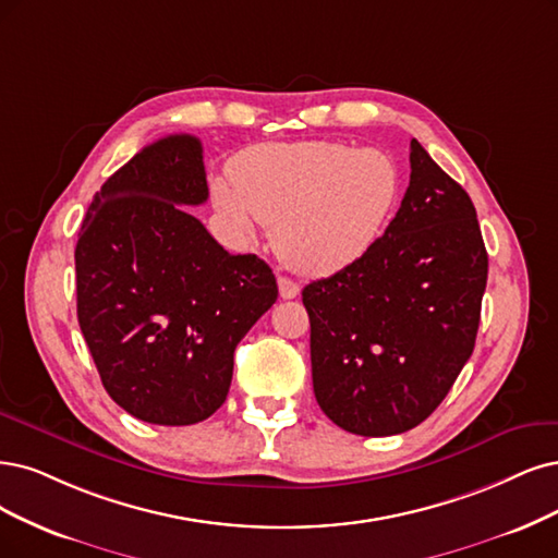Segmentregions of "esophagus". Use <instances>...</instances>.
Here are the masks:
<instances>
[{"mask_svg":"<svg viewBox=\"0 0 558 558\" xmlns=\"http://www.w3.org/2000/svg\"><path fill=\"white\" fill-rule=\"evenodd\" d=\"M278 290H280V296H282V299H294V296L299 294V284H296L294 280H290V278L280 276V278H278Z\"/></svg>","mask_w":558,"mask_h":558,"instance_id":"obj_1","label":"esophagus"}]
</instances>
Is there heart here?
Returning <instances> with one entry per match:
<instances>
[{
	"label": "heart",
	"instance_id": "heart-1",
	"mask_svg": "<svg viewBox=\"0 0 558 558\" xmlns=\"http://www.w3.org/2000/svg\"><path fill=\"white\" fill-rule=\"evenodd\" d=\"M216 179L218 211L241 236L276 225L278 257L305 276H331L377 243L402 191L393 156L342 142L259 144Z\"/></svg>",
	"mask_w": 558,
	"mask_h": 558
}]
</instances>
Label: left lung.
Here are the masks:
<instances>
[{
	"label": "left lung",
	"instance_id": "obj_1",
	"mask_svg": "<svg viewBox=\"0 0 558 558\" xmlns=\"http://www.w3.org/2000/svg\"><path fill=\"white\" fill-rule=\"evenodd\" d=\"M411 177L369 253L303 287L313 388L324 414L361 437L423 423L469 361L487 251L473 202L411 140Z\"/></svg>",
	"mask_w": 558,
	"mask_h": 558
}]
</instances>
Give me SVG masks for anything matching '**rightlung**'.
Masks as SVG:
<instances>
[{
	"label": "right lung",
	"mask_w": 558,
	"mask_h": 558,
	"mask_svg": "<svg viewBox=\"0 0 558 558\" xmlns=\"http://www.w3.org/2000/svg\"><path fill=\"white\" fill-rule=\"evenodd\" d=\"M206 197L202 142L168 135L102 183L77 236L82 336L108 396L144 423L209 418L278 299L266 262L230 255L185 209Z\"/></svg>",
	"instance_id": "obj_1"
}]
</instances>
